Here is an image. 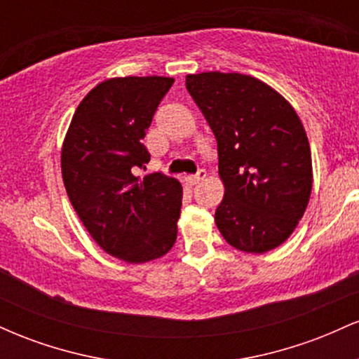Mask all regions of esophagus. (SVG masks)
Instances as JSON below:
<instances>
[{
	"label": "esophagus",
	"mask_w": 359,
	"mask_h": 359,
	"mask_svg": "<svg viewBox=\"0 0 359 359\" xmlns=\"http://www.w3.org/2000/svg\"><path fill=\"white\" fill-rule=\"evenodd\" d=\"M205 174H208V172H205V168H199V172H197L196 175L185 177V180H187V184L194 185V184L201 182V180H204V179H205Z\"/></svg>",
	"instance_id": "esophagus-1"
}]
</instances>
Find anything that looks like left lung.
Here are the masks:
<instances>
[{
  "label": "left lung",
  "mask_w": 359,
  "mask_h": 359,
  "mask_svg": "<svg viewBox=\"0 0 359 359\" xmlns=\"http://www.w3.org/2000/svg\"><path fill=\"white\" fill-rule=\"evenodd\" d=\"M189 94L217 140L224 197L216 224L246 253H265L290 236L312 189L311 147L288 102L243 74L185 77Z\"/></svg>",
  "instance_id": "8db88e82"
}]
</instances>
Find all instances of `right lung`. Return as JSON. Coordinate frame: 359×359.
Segmentation results:
<instances>
[{
    "label": "right lung",
    "mask_w": 359,
    "mask_h": 359,
    "mask_svg": "<svg viewBox=\"0 0 359 359\" xmlns=\"http://www.w3.org/2000/svg\"><path fill=\"white\" fill-rule=\"evenodd\" d=\"M172 77H116L94 88L74 113L62 147L69 199L94 241L128 263L160 258L177 240L182 185L162 172L140 179L143 145Z\"/></svg>",
    "instance_id": "obj_1"
}]
</instances>
